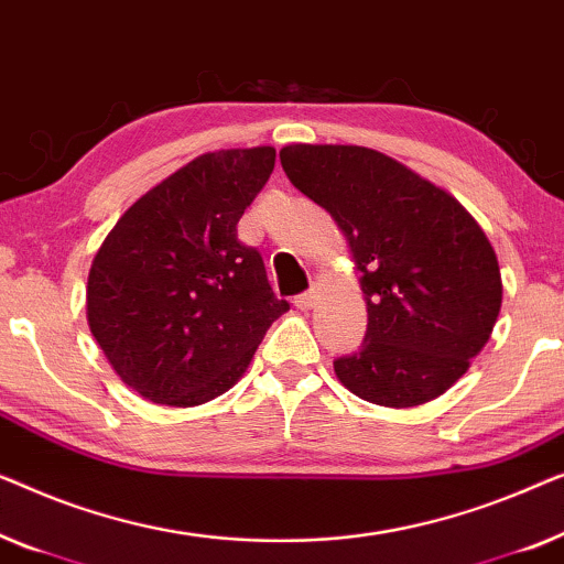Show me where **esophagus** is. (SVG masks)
Wrapping results in <instances>:
<instances>
[{
  "label": "esophagus",
  "instance_id": "obj_1",
  "mask_svg": "<svg viewBox=\"0 0 564 564\" xmlns=\"http://www.w3.org/2000/svg\"><path fill=\"white\" fill-rule=\"evenodd\" d=\"M316 299H319V291L308 289L306 293H301V296H296V306L304 308V312H308V308L316 304Z\"/></svg>",
  "mask_w": 564,
  "mask_h": 564
}]
</instances>
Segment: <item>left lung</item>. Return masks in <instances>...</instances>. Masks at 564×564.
Segmentation results:
<instances>
[{"mask_svg":"<svg viewBox=\"0 0 564 564\" xmlns=\"http://www.w3.org/2000/svg\"><path fill=\"white\" fill-rule=\"evenodd\" d=\"M285 176L332 214L368 304L358 352L335 360L347 391L388 409L437 399L470 368L501 312L494 245L455 196L360 145H285Z\"/></svg>","mask_w":564,"mask_h":564,"instance_id":"8db88e82","label":"left lung"}]
</instances>
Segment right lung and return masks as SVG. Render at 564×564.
<instances>
[{"label":"right lung","mask_w":564,"mask_h":564,"mask_svg":"<svg viewBox=\"0 0 564 564\" xmlns=\"http://www.w3.org/2000/svg\"><path fill=\"white\" fill-rule=\"evenodd\" d=\"M275 165V148L204 153L127 209L94 256L86 319L122 383L163 406L229 391L289 312L237 221Z\"/></svg>","instance_id":"1"}]
</instances>
